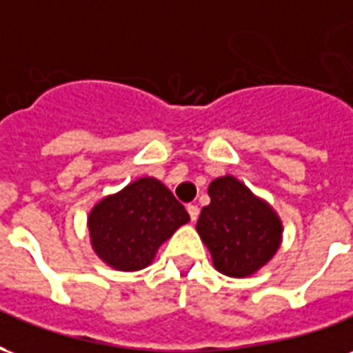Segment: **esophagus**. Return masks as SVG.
<instances>
[{"instance_id": "obj_1", "label": "esophagus", "mask_w": 353, "mask_h": 353, "mask_svg": "<svg viewBox=\"0 0 353 353\" xmlns=\"http://www.w3.org/2000/svg\"><path fill=\"white\" fill-rule=\"evenodd\" d=\"M187 212H189V217H191V221H196L199 219V214H200V210L196 204H189L187 206Z\"/></svg>"}]
</instances>
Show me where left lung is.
Masks as SVG:
<instances>
[{
  "label": "left lung",
  "instance_id": "obj_1",
  "mask_svg": "<svg viewBox=\"0 0 353 353\" xmlns=\"http://www.w3.org/2000/svg\"><path fill=\"white\" fill-rule=\"evenodd\" d=\"M212 202L202 208L196 230L219 272L244 278L278 252L281 223L270 206L232 176L210 183Z\"/></svg>",
  "mask_w": 353,
  "mask_h": 353
}]
</instances>
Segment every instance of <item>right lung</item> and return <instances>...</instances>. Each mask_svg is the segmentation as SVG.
<instances>
[{"label": "right lung", "mask_w": 353, "mask_h": 353, "mask_svg": "<svg viewBox=\"0 0 353 353\" xmlns=\"http://www.w3.org/2000/svg\"><path fill=\"white\" fill-rule=\"evenodd\" d=\"M189 214L153 177H141L98 202L88 217L94 252L117 270H139Z\"/></svg>", "instance_id": "add662e5"}]
</instances>
